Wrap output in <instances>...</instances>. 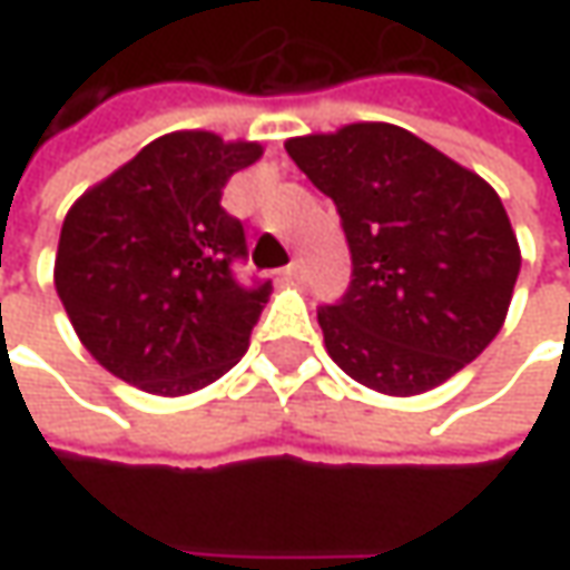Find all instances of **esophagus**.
Here are the masks:
<instances>
[{"label": "esophagus", "mask_w": 570, "mask_h": 570, "mask_svg": "<svg viewBox=\"0 0 570 570\" xmlns=\"http://www.w3.org/2000/svg\"><path fill=\"white\" fill-rule=\"evenodd\" d=\"M282 275H285L288 282H304V263H301V259H295V263H288V266L282 269Z\"/></svg>", "instance_id": "1"}]
</instances>
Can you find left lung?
<instances>
[{
  "instance_id": "left-lung-1",
  "label": "left lung",
  "mask_w": 570,
  "mask_h": 570,
  "mask_svg": "<svg viewBox=\"0 0 570 570\" xmlns=\"http://www.w3.org/2000/svg\"><path fill=\"white\" fill-rule=\"evenodd\" d=\"M326 193L352 250V285L320 307L330 358L386 396L463 371L504 326L520 244L475 170L393 122H348L285 142Z\"/></svg>"
}]
</instances>
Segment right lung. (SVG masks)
I'll list each match as a JSON object with an SVG mask.
<instances>
[{"label": "right lung", "mask_w": 570, "mask_h": 570, "mask_svg": "<svg viewBox=\"0 0 570 570\" xmlns=\"http://www.w3.org/2000/svg\"><path fill=\"white\" fill-rule=\"evenodd\" d=\"M259 158V142L180 129L72 203L56 295L114 377L155 396H187L244 358L273 288H247L230 273L247 240L222 208V189Z\"/></svg>", "instance_id": "obj_1"}]
</instances>
